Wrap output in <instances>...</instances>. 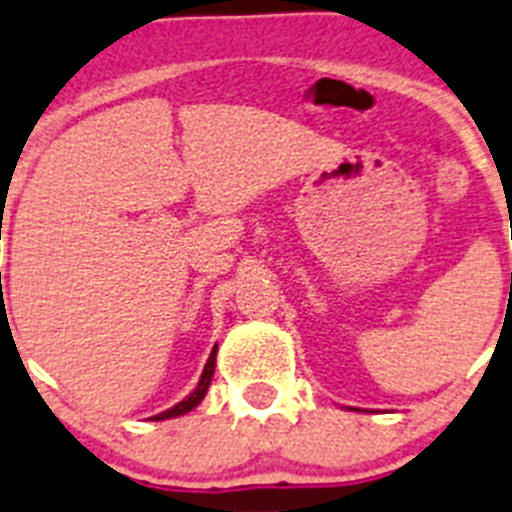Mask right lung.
Returning a JSON list of instances; mask_svg holds the SVG:
<instances>
[{
	"instance_id": "1",
	"label": "right lung",
	"mask_w": 512,
	"mask_h": 512,
	"mask_svg": "<svg viewBox=\"0 0 512 512\" xmlns=\"http://www.w3.org/2000/svg\"><path fill=\"white\" fill-rule=\"evenodd\" d=\"M216 348H219V345H213L211 355H208L206 368H203V373H201V381H198V386H195V389H193V394H190L188 399H182L180 404H175V407H170V410H167V412H159V415H154V417H151V420H167V417H180V415H185V412H190V410H193V407H198V404L203 402L208 386H211L213 368H216Z\"/></svg>"
}]
</instances>
